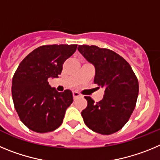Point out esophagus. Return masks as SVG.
I'll return each instance as SVG.
<instances>
[{"instance_id":"obj_1","label":"esophagus","mask_w":160,"mask_h":160,"mask_svg":"<svg viewBox=\"0 0 160 160\" xmlns=\"http://www.w3.org/2000/svg\"><path fill=\"white\" fill-rule=\"evenodd\" d=\"M79 95H80V94H79L78 93L73 92V99H76V98H77L78 97H79Z\"/></svg>"}]
</instances>
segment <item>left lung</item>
<instances>
[{"instance_id":"1","label":"left lung","mask_w":160,"mask_h":160,"mask_svg":"<svg viewBox=\"0 0 160 160\" xmlns=\"http://www.w3.org/2000/svg\"><path fill=\"white\" fill-rule=\"evenodd\" d=\"M78 51L95 67L94 83L104 88L101 101L85 96L82 111L85 124L102 135H111L123 128L132 114L138 94V82L129 63L119 54L96 46H78Z\"/></svg>"}]
</instances>
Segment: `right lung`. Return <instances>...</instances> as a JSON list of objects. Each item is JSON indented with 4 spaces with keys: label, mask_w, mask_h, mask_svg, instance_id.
<instances>
[{
    "label": "right lung",
    "mask_w": 160,
    "mask_h": 160,
    "mask_svg": "<svg viewBox=\"0 0 160 160\" xmlns=\"http://www.w3.org/2000/svg\"><path fill=\"white\" fill-rule=\"evenodd\" d=\"M77 45H46L28 54L14 73L12 97L20 119L31 131L50 132L62 123L66 109L73 102L72 92H58L48 82L58 78L65 61Z\"/></svg>",
    "instance_id": "add662e5"
}]
</instances>
